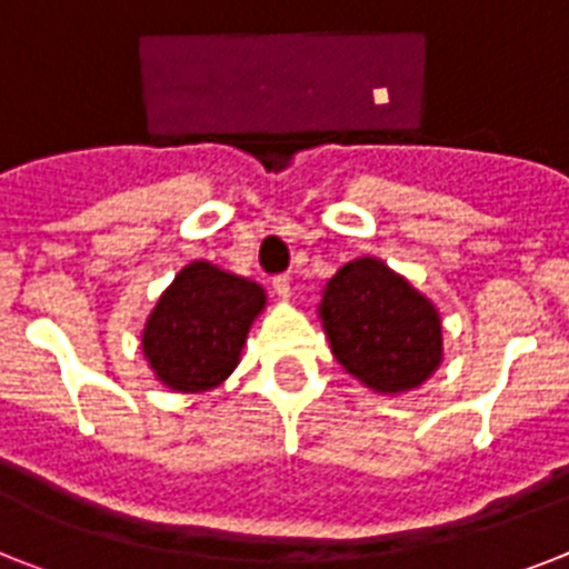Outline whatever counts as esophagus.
Masks as SVG:
<instances>
[{
  "label": "esophagus",
  "mask_w": 569,
  "mask_h": 569,
  "mask_svg": "<svg viewBox=\"0 0 569 569\" xmlns=\"http://www.w3.org/2000/svg\"><path fill=\"white\" fill-rule=\"evenodd\" d=\"M271 289H274V295L280 300H289V298H292V277H289V274L271 277Z\"/></svg>",
  "instance_id": "esophagus-1"
}]
</instances>
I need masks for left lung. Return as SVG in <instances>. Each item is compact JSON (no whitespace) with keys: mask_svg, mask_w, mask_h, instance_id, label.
<instances>
[{"mask_svg":"<svg viewBox=\"0 0 569 569\" xmlns=\"http://www.w3.org/2000/svg\"><path fill=\"white\" fill-rule=\"evenodd\" d=\"M318 312L338 365L376 393L419 388L442 361L437 307L376 257L341 266Z\"/></svg>","mask_w":569,"mask_h":569,"instance_id":"obj_1","label":"left lung"}]
</instances>
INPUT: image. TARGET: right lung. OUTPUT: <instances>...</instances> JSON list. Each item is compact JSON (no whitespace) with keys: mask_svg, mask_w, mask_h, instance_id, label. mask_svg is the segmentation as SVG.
I'll return each mask as SVG.
<instances>
[{"mask_svg":"<svg viewBox=\"0 0 569 569\" xmlns=\"http://www.w3.org/2000/svg\"><path fill=\"white\" fill-rule=\"evenodd\" d=\"M266 292L254 280L196 260L167 286L141 332V350L161 385L179 393H202L240 365L242 343Z\"/></svg>","mask_w":569,"mask_h":569,"instance_id":"right-lung-1","label":"right lung"}]
</instances>
